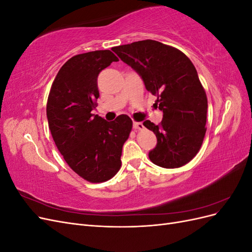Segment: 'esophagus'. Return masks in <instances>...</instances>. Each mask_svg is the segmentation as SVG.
<instances>
[{
    "mask_svg": "<svg viewBox=\"0 0 252 252\" xmlns=\"http://www.w3.org/2000/svg\"><path fill=\"white\" fill-rule=\"evenodd\" d=\"M144 125L141 122H133V129L134 130H144Z\"/></svg>",
    "mask_w": 252,
    "mask_h": 252,
    "instance_id": "1",
    "label": "esophagus"
}]
</instances>
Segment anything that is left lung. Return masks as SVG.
<instances>
[{
	"instance_id": "obj_1",
	"label": "left lung",
	"mask_w": 252,
	"mask_h": 252,
	"mask_svg": "<svg viewBox=\"0 0 252 252\" xmlns=\"http://www.w3.org/2000/svg\"><path fill=\"white\" fill-rule=\"evenodd\" d=\"M112 50L138 72L156 105L163 111L158 125L145 121L158 144L150 161L163 168H179L196 156L207 121V95L194 65L181 50L154 40L113 47Z\"/></svg>"
}]
</instances>
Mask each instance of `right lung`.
I'll return each instance as SVG.
<instances>
[{"mask_svg":"<svg viewBox=\"0 0 252 252\" xmlns=\"http://www.w3.org/2000/svg\"><path fill=\"white\" fill-rule=\"evenodd\" d=\"M118 61L110 50L74 56L61 67L49 91L46 112L52 139L68 166L90 183L118 173L132 129L126 114L107 122L93 113L100 95L97 75Z\"/></svg>","mask_w":252,"mask_h":252,"instance_id":"1","label":"right lung"}]
</instances>
